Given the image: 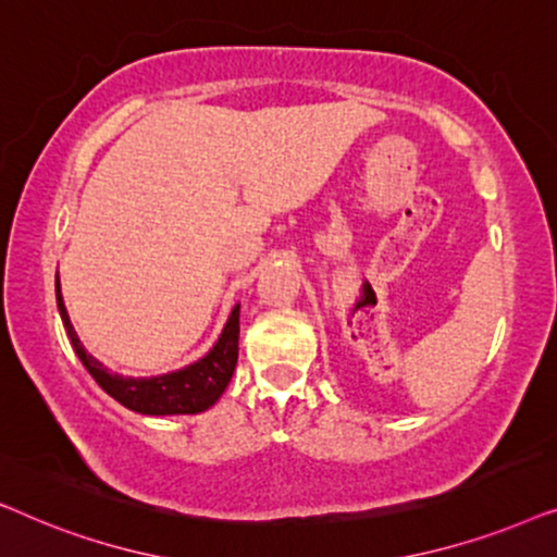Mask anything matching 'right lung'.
Here are the masks:
<instances>
[{
    "label": "right lung",
    "mask_w": 557,
    "mask_h": 557,
    "mask_svg": "<svg viewBox=\"0 0 557 557\" xmlns=\"http://www.w3.org/2000/svg\"><path fill=\"white\" fill-rule=\"evenodd\" d=\"M55 299L58 311L63 319V326L71 337L75 355L81 357L83 368L90 372V377L119 400L121 406L141 416H195L215 406L220 395L225 393L231 383L235 364H238V337H240V304H235L231 317L220 332L215 345L200 360L187 364L182 370L164 372V375L151 377H124L119 372H111L101 360L83 347V342L75 334L71 317H67L63 294H60V278L55 276Z\"/></svg>",
    "instance_id": "1"
}]
</instances>
